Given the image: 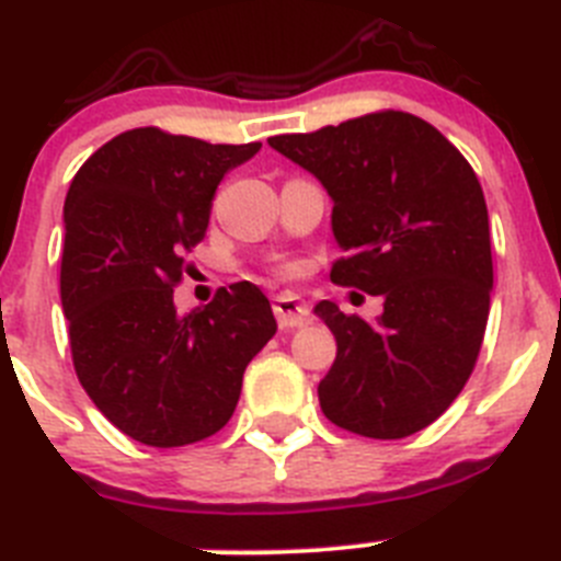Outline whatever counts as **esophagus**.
I'll return each instance as SVG.
<instances>
[{"label":"esophagus","instance_id":"1","mask_svg":"<svg viewBox=\"0 0 561 561\" xmlns=\"http://www.w3.org/2000/svg\"><path fill=\"white\" fill-rule=\"evenodd\" d=\"M272 309H275L277 325L280 329H297V325L309 323V304L304 297L295 295V291H280V295L272 297Z\"/></svg>","mask_w":561,"mask_h":561}]
</instances>
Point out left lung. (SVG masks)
<instances>
[{"label": "left lung", "mask_w": 561, "mask_h": 561, "mask_svg": "<svg viewBox=\"0 0 561 561\" xmlns=\"http://www.w3.org/2000/svg\"><path fill=\"white\" fill-rule=\"evenodd\" d=\"M270 146L334 202L345 252L331 280L381 295L374 323L320 300L336 340L317 396L325 419L365 438H408L458 399L480 354L494 272L483 187L458 148L408 112H376Z\"/></svg>", "instance_id": "1"}]
</instances>
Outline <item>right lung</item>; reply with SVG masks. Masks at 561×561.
Instances as JSON below:
<instances>
[{
    "label": "right lung",
    "mask_w": 561,
    "mask_h": 561,
    "mask_svg": "<svg viewBox=\"0 0 561 561\" xmlns=\"http://www.w3.org/2000/svg\"><path fill=\"white\" fill-rule=\"evenodd\" d=\"M261 142L213 146L131 128L98 148L64 202L61 304L89 399L128 438L185 447L230 421L252 356L275 336L266 295L232 284L180 314L173 286L205 238L216 187Z\"/></svg>",
    "instance_id": "obj_1"
}]
</instances>
